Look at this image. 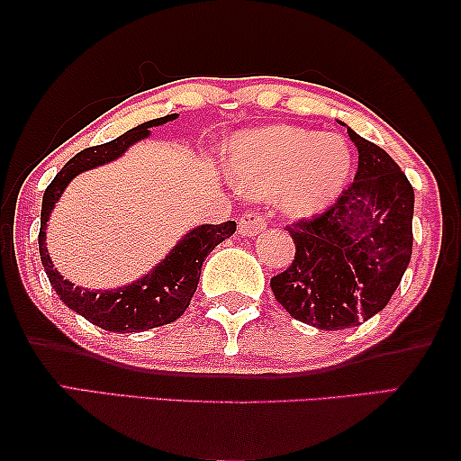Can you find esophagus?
<instances>
[{
    "label": "esophagus",
    "instance_id": "34e87169",
    "mask_svg": "<svg viewBox=\"0 0 461 461\" xmlns=\"http://www.w3.org/2000/svg\"><path fill=\"white\" fill-rule=\"evenodd\" d=\"M264 229H267V218H264L262 213L249 212V213H243V216L239 218V235L256 237V235H260Z\"/></svg>",
    "mask_w": 461,
    "mask_h": 461
}]
</instances>
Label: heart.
Listing matches in <instances>:
<instances>
[{
	"label": "heart",
	"instance_id": "heart-1",
	"mask_svg": "<svg viewBox=\"0 0 461 461\" xmlns=\"http://www.w3.org/2000/svg\"><path fill=\"white\" fill-rule=\"evenodd\" d=\"M226 167L241 191L258 197L279 194L287 213L312 216L342 193L352 167V150L338 134L267 125L237 138Z\"/></svg>",
	"mask_w": 461,
	"mask_h": 461
}]
</instances>
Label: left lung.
Here are the masks:
<instances>
[{
  "label": "left lung",
  "instance_id": "8db88e82",
  "mask_svg": "<svg viewBox=\"0 0 461 461\" xmlns=\"http://www.w3.org/2000/svg\"><path fill=\"white\" fill-rule=\"evenodd\" d=\"M358 149L355 182L330 210L289 226L295 258L270 279L295 321L325 331L382 311L411 260L413 186L393 157L348 128Z\"/></svg>",
  "mask_w": 461,
  "mask_h": 461
}]
</instances>
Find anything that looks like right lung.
<instances>
[{
    "mask_svg": "<svg viewBox=\"0 0 461 461\" xmlns=\"http://www.w3.org/2000/svg\"><path fill=\"white\" fill-rule=\"evenodd\" d=\"M178 119V113L159 119H150L147 123L136 125L115 140L90 147L77 153L67 166L56 174L50 186L43 193L41 201V226H40V256L46 270L50 285L59 294V298L90 323L103 327L106 331L134 333L161 327L185 314L191 304L193 294L197 292L201 267L210 251L229 239L237 230V224L229 220L224 224H201L188 230L178 243L169 249L163 260L149 270L140 279L128 283L117 289H84L65 279L54 268L52 258L48 254L46 229L50 213L56 207V201L65 193L68 182L77 178L87 169L106 166L115 161L128 150L131 144L150 136V128Z\"/></svg>",
    "mask_w": 461,
    "mask_h": 461,
    "instance_id": "obj_1",
    "label": "right lung"
}]
</instances>
